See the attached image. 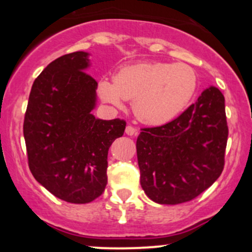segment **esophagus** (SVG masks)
Returning <instances> with one entry per match:
<instances>
[{"instance_id":"34e87169","label":"esophagus","mask_w":252,"mask_h":252,"mask_svg":"<svg viewBox=\"0 0 252 252\" xmlns=\"http://www.w3.org/2000/svg\"><path fill=\"white\" fill-rule=\"evenodd\" d=\"M126 134L129 135V136H136V135H137V129L134 128L132 126H126Z\"/></svg>"}]
</instances>
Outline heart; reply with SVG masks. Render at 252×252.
<instances>
[{"instance_id": "obj_1", "label": "heart", "mask_w": 252, "mask_h": 252, "mask_svg": "<svg viewBox=\"0 0 252 252\" xmlns=\"http://www.w3.org/2000/svg\"><path fill=\"white\" fill-rule=\"evenodd\" d=\"M198 88V76L187 63H137L120 68L114 83L102 79L98 94L105 103L132 100L135 116L149 126H163L187 108Z\"/></svg>"}]
</instances>
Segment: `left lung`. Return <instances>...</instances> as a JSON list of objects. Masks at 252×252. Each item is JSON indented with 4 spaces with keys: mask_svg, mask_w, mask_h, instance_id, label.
<instances>
[{
    "mask_svg": "<svg viewBox=\"0 0 252 252\" xmlns=\"http://www.w3.org/2000/svg\"><path fill=\"white\" fill-rule=\"evenodd\" d=\"M141 130L136 141L141 186L153 201H189L220 176L228 129L224 96L215 86L172 122Z\"/></svg>",
    "mask_w": 252,
    "mask_h": 252,
    "instance_id": "1",
    "label": "left lung"
}]
</instances>
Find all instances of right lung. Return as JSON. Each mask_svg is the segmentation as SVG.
I'll return each instance as SVG.
<instances>
[{
    "label": "right lung",
    "mask_w": 252,
    "mask_h": 252,
    "mask_svg": "<svg viewBox=\"0 0 252 252\" xmlns=\"http://www.w3.org/2000/svg\"><path fill=\"white\" fill-rule=\"evenodd\" d=\"M89 56L79 51L48 63L34 80L24 122L32 174L72 204H86L104 192L109 148L126 129V121L91 114L98 84L85 72Z\"/></svg>",
    "instance_id": "1"
}]
</instances>
